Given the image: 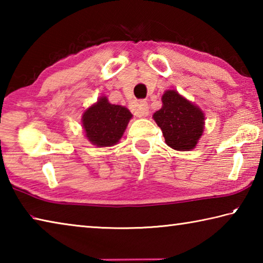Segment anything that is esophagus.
<instances>
[{"instance_id": "34e87169", "label": "esophagus", "mask_w": 263, "mask_h": 263, "mask_svg": "<svg viewBox=\"0 0 263 263\" xmlns=\"http://www.w3.org/2000/svg\"><path fill=\"white\" fill-rule=\"evenodd\" d=\"M132 112L138 117L148 115V103L146 101H139L137 104L132 106Z\"/></svg>"}]
</instances>
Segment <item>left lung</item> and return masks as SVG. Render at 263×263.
Segmentation results:
<instances>
[{
    "label": "left lung",
    "mask_w": 263,
    "mask_h": 263,
    "mask_svg": "<svg viewBox=\"0 0 263 263\" xmlns=\"http://www.w3.org/2000/svg\"><path fill=\"white\" fill-rule=\"evenodd\" d=\"M161 128L164 141L176 151L195 148L204 131V114L176 90H167L162 95V106L153 115Z\"/></svg>",
    "instance_id": "1"
}]
</instances>
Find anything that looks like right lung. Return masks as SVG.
Masks as SVG:
<instances>
[{"label":"right lung","instance_id":"right-lung-1","mask_svg":"<svg viewBox=\"0 0 263 263\" xmlns=\"http://www.w3.org/2000/svg\"><path fill=\"white\" fill-rule=\"evenodd\" d=\"M131 118L132 114L127 108L111 104L105 96H102L84 111L82 126L91 144L109 147L117 144L123 137Z\"/></svg>","mask_w":263,"mask_h":263}]
</instances>
